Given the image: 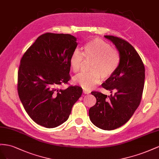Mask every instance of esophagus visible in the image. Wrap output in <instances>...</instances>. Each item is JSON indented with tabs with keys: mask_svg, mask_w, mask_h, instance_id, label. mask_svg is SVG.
Returning <instances> with one entry per match:
<instances>
[{
	"mask_svg": "<svg viewBox=\"0 0 159 159\" xmlns=\"http://www.w3.org/2000/svg\"><path fill=\"white\" fill-rule=\"evenodd\" d=\"M83 93H84V94H89L90 93V91H88V90H83Z\"/></svg>",
	"mask_w": 159,
	"mask_h": 159,
	"instance_id": "esophagus-1",
	"label": "esophagus"
}]
</instances>
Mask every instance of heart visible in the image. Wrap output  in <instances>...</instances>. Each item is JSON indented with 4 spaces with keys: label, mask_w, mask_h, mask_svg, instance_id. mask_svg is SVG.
<instances>
[{
    "label": "heart",
    "mask_w": 159,
    "mask_h": 159,
    "mask_svg": "<svg viewBox=\"0 0 159 159\" xmlns=\"http://www.w3.org/2000/svg\"><path fill=\"white\" fill-rule=\"evenodd\" d=\"M83 56L90 62L89 72H81L74 76L72 81L86 90H92L101 82V78L107 79L116 71L120 57L116 50L109 43L99 38L93 39L84 47ZM83 54L78 48L74 50L70 57L69 64L72 72H77L83 62Z\"/></svg>",
    "instance_id": "obj_1"
}]
</instances>
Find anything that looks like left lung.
Segmentation results:
<instances>
[{
	"label": "left lung",
	"mask_w": 159,
	"mask_h": 159,
	"mask_svg": "<svg viewBox=\"0 0 159 159\" xmlns=\"http://www.w3.org/2000/svg\"><path fill=\"white\" fill-rule=\"evenodd\" d=\"M105 37L115 45L119 52V64L113 75L102 84L110 90L107 96L92 92L97 102L90 108L89 118L102 130H114L125 125L134 114L141 101L144 84V66L134 48L126 40L114 36ZM115 94H112V91Z\"/></svg>",
	"instance_id": "1"
}]
</instances>
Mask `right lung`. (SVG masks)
<instances>
[{
	"label": "right lung",
	"mask_w": 159,
	"mask_h": 159,
	"mask_svg": "<svg viewBox=\"0 0 159 159\" xmlns=\"http://www.w3.org/2000/svg\"><path fill=\"white\" fill-rule=\"evenodd\" d=\"M77 44L71 34L45 33L21 58L18 93L27 114L44 127H57L67 120L82 95L79 86L58 88L70 80L69 60Z\"/></svg>",
	"instance_id": "right-lung-1"
}]
</instances>
